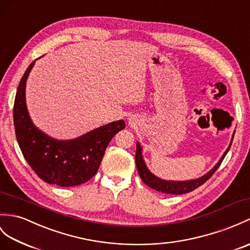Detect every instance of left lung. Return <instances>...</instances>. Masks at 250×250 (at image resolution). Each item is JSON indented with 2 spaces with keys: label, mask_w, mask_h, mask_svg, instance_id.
<instances>
[{
  "label": "left lung",
  "mask_w": 250,
  "mask_h": 250,
  "mask_svg": "<svg viewBox=\"0 0 250 250\" xmlns=\"http://www.w3.org/2000/svg\"><path fill=\"white\" fill-rule=\"evenodd\" d=\"M233 137H234V133H233V135H232L229 147L227 148V150H226L222 158H220V160L217 162V164L214 166L210 171L206 173L205 176H202L198 179L188 180V181H167V180H163V179L154 176L153 173L148 169V167L146 166V163H145V161L143 159L141 145H139V143H136L135 162H136L139 177H141L143 182L146 185H148L149 188H151L158 191H161V193L172 194V195H182L185 193H189V191L201 187V185L204 184L207 180L210 179L213 176V173L217 170V168L220 166L223 160L225 159L226 154H227V152L229 151L232 141H233Z\"/></svg>",
  "instance_id": "obj_1"
}]
</instances>
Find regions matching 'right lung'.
Segmentation results:
<instances>
[{
	"mask_svg": "<svg viewBox=\"0 0 250 250\" xmlns=\"http://www.w3.org/2000/svg\"><path fill=\"white\" fill-rule=\"evenodd\" d=\"M34 61L23 75L14 104L16 137L23 156L36 175L50 184L75 187L94 177L108 143L125 129L124 120L113 121L70 141L52 138L35 126L25 102V86Z\"/></svg>",
	"mask_w": 250,
	"mask_h": 250,
	"instance_id": "1",
	"label": "right lung"
}]
</instances>
